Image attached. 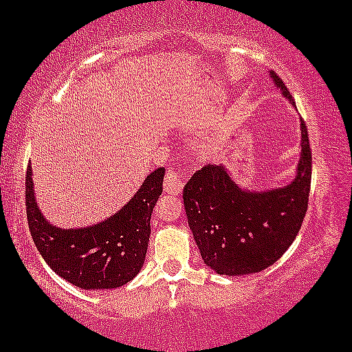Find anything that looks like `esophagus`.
<instances>
[{
  "label": "esophagus",
  "mask_w": 352,
  "mask_h": 352,
  "mask_svg": "<svg viewBox=\"0 0 352 352\" xmlns=\"http://www.w3.org/2000/svg\"><path fill=\"white\" fill-rule=\"evenodd\" d=\"M164 187L166 193H173V195L181 193L184 188V176L177 170L170 168L165 175Z\"/></svg>",
  "instance_id": "34e87169"
}]
</instances>
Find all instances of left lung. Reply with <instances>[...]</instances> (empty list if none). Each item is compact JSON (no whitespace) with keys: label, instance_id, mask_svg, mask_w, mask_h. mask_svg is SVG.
<instances>
[{"label":"left lung","instance_id":"obj_1","mask_svg":"<svg viewBox=\"0 0 352 352\" xmlns=\"http://www.w3.org/2000/svg\"><path fill=\"white\" fill-rule=\"evenodd\" d=\"M274 85L293 104L285 84L270 72ZM312 153L301 118V155L295 179L284 187L241 188L223 164L206 165L184 187V206L204 263L218 274L258 273L284 256L307 212Z\"/></svg>","mask_w":352,"mask_h":352}]
</instances>
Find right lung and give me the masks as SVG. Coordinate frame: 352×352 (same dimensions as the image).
<instances>
[{
	"instance_id": "add662e5",
	"label": "right lung",
	"mask_w": 352,
	"mask_h": 352,
	"mask_svg": "<svg viewBox=\"0 0 352 352\" xmlns=\"http://www.w3.org/2000/svg\"><path fill=\"white\" fill-rule=\"evenodd\" d=\"M165 168L146 176L137 193L107 220L74 229L53 226L34 195L32 166L26 173L28 224L43 261L54 273L84 290H112L128 284L145 262L151 214L162 195Z\"/></svg>"
}]
</instances>
